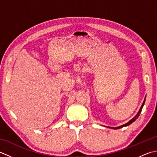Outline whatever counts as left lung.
<instances>
[{
    "mask_svg": "<svg viewBox=\"0 0 157 157\" xmlns=\"http://www.w3.org/2000/svg\"><path fill=\"white\" fill-rule=\"evenodd\" d=\"M144 102H145V99H144V102H143V103H142V106H141L140 109L139 110L138 113H137V115H136L132 119L130 120V121H129L128 123H125V124L123 125H121V126H119V127H117V128H113V127H112V128H112V129H120V128H123V127H125V126H128V125H129L131 124V123H132L134 122V121H135L136 120V119H137V118L138 117H139L140 114V113H141V111H142V109L143 106H144Z\"/></svg>",
    "mask_w": 157,
    "mask_h": 157,
    "instance_id": "left-lung-1",
    "label": "left lung"
}]
</instances>
